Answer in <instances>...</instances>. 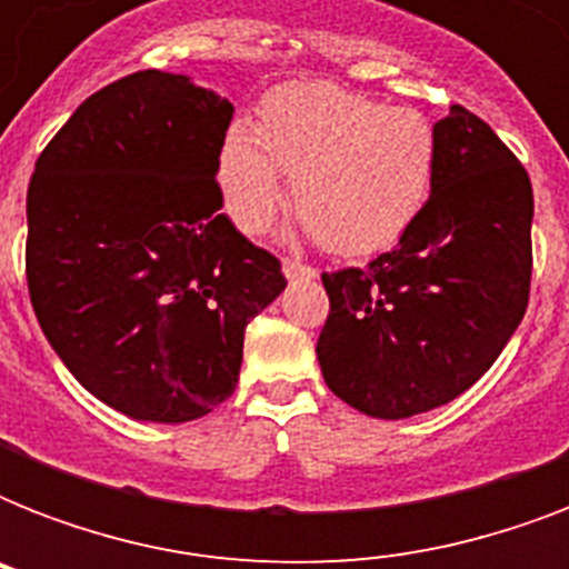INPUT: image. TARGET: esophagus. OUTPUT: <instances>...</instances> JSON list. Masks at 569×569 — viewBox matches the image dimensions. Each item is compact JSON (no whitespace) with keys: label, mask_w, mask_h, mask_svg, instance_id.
Masks as SVG:
<instances>
[{"label":"esophagus","mask_w":569,"mask_h":569,"mask_svg":"<svg viewBox=\"0 0 569 569\" xmlns=\"http://www.w3.org/2000/svg\"><path fill=\"white\" fill-rule=\"evenodd\" d=\"M283 274L289 277V280H310V277H316V268L307 266V262H301V259L286 257L283 259Z\"/></svg>","instance_id":"esophagus-1"}]
</instances>
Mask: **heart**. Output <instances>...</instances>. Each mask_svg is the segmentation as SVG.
<instances>
[{"label":"heart","mask_w":569,"mask_h":569,"mask_svg":"<svg viewBox=\"0 0 569 569\" xmlns=\"http://www.w3.org/2000/svg\"><path fill=\"white\" fill-rule=\"evenodd\" d=\"M440 159V129L422 111L307 82L268 93L257 127H230L218 182L232 221L257 236L283 206L286 173L312 236L333 253L360 257L419 221Z\"/></svg>","instance_id":"b5f03b06"}]
</instances>
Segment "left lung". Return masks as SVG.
Returning a JSON list of instances; mask_svg holds the SVG:
<instances>
[{"label": "left lung", "mask_w": 569, "mask_h": 569, "mask_svg": "<svg viewBox=\"0 0 569 569\" xmlns=\"http://www.w3.org/2000/svg\"><path fill=\"white\" fill-rule=\"evenodd\" d=\"M433 127L440 177L419 221L366 268L321 274L325 383L378 419H407L467 392L529 307V171L463 106Z\"/></svg>", "instance_id": "left-lung-1"}]
</instances>
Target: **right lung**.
<instances>
[{
  "instance_id": "1",
  "label": "right lung",
  "mask_w": 569,
  "mask_h": 569,
  "mask_svg": "<svg viewBox=\"0 0 569 569\" xmlns=\"http://www.w3.org/2000/svg\"><path fill=\"white\" fill-rule=\"evenodd\" d=\"M232 102L138 70L43 147L26 197V280L43 337L102 405L191 422L232 396L244 328L283 292L214 180Z\"/></svg>"
}]
</instances>
